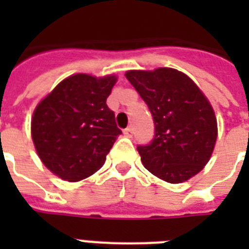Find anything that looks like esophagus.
Listing matches in <instances>:
<instances>
[{
	"label": "esophagus",
	"mask_w": 249,
	"mask_h": 249,
	"mask_svg": "<svg viewBox=\"0 0 249 249\" xmlns=\"http://www.w3.org/2000/svg\"><path fill=\"white\" fill-rule=\"evenodd\" d=\"M132 134H133V130H132V128H126L124 130V136L125 137H128V138H130V137H132Z\"/></svg>",
	"instance_id": "34e87169"
}]
</instances>
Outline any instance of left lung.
I'll list each match as a JSON object with an SVG mask.
<instances>
[{
	"label": "left lung",
	"mask_w": 249,
	"mask_h": 249,
	"mask_svg": "<svg viewBox=\"0 0 249 249\" xmlns=\"http://www.w3.org/2000/svg\"><path fill=\"white\" fill-rule=\"evenodd\" d=\"M125 77L146 102L155 124L154 141L137 148L144 168L169 183L196 176L211 159L218 134L208 98L174 68L130 70Z\"/></svg>",
	"instance_id": "obj_1"
}]
</instances>
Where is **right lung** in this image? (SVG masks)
<instances>
[{"label": "right lung", "instance_id": "obj_1", "mask_svg": "<svg viewBox=\"0 0 249 249\" xmlns=\"http://www.w3.org/2000/svg\"><path fill=\"white\" fill-rule=\"evenodd\" d=\"M116 81V75L75 73L38 102L31 136L37 155L53 174L77 182L103 166L121 134L106 105Z\"/></svg>", "mask_w": 249, "mask_h": 249}]
</instances>
